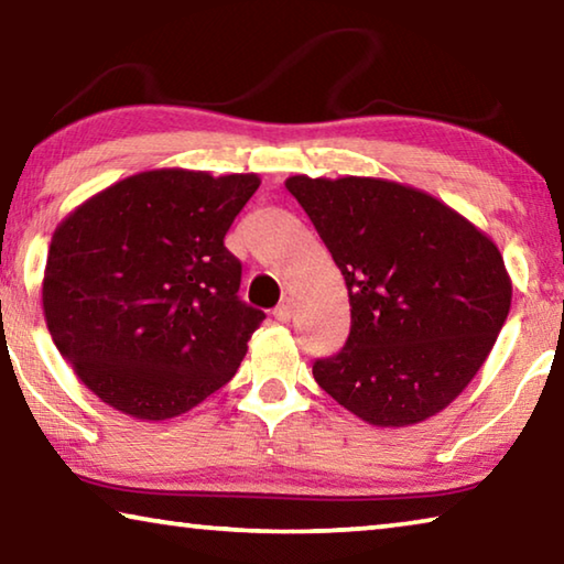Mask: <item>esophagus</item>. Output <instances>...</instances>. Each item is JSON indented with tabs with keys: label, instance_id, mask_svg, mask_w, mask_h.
<instances>
[{
	"label": "esophagus",
	"instance_id": "1",
	"mask_svg": "<svg viewBox=\"0 0 564 564\" xmlns=\"http://www.w3.org/2000/svg\"><path fill=\"white\" fill-rule=\"evenodd\" d=\"M291 316H293V305H291V301H283L281 305H275V308H273V318H275V321L285 323V321H291Z\"/></svg>",
	"mask_w": 564,
	"mask_h": 564
}]
</instances>
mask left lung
I'll return each instance as SVG.
<instances>
[{"label": "left lung", "mask_w": 564, "mask_h": 564, "mask_svg": "<svg viewBox=\"0 0 564 564\" xmlns=\"http://www.w3.org/2000/svg\"><path fill=\"white\" fill-rule=\"evenodd\" d=\"M346 279L350 336L313 378L378 427L423 423L447 408L490 356L512 281L480 228L425 191L388 178L291 176Z\"/></svg>", "instance_id": "1"}]
</instances>
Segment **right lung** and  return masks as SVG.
<instances>
[{
    "label": "right lung",
    "mask_w": 564,
    "mask_h": 564,
    "mask_svg": "<svg viewBox=\"0 0 564 564\" xmlns=\"http://www.w3.org/2000/svg\"><path fill=\"white\" fill-rule=\"evenodd\" d=\"M259 186L256 174L141 171L56 226L46 328L104 403L159 423L236 376L265 316L236 295L241 263L224 236Z\"/></svg>",
    "instance_id": "1"
}]
</instances>
